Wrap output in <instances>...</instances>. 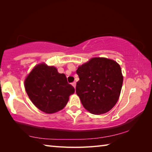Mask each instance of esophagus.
I'll use <instances>...</instances> for the list:
<instances>
[{"label":"esophagus","mask_w":152,"mask_h":152,"mask_svg":"<svg viewBox=\"0 0 152 152\" xmlns=\"http://www.w3.org/2000/svg\"><path fill=\"white\" fill-rule=\"evenodd\" d=\"M76 82H72V86L74 87V88H76Z\"/></svg>","instance_id":"obj_1"}]
</instances>
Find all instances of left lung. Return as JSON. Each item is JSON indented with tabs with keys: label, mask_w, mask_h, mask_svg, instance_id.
Segmentation results:
<instances>
[{
	"label": "left lung",
	"mask_w": 152,
	"mask_h": 152,
	"mask_svg": "<svg viewBox=\"0 0 152 152\" xmlns=\"http://www.w3.org/2000/svg\"><path fill=\"white\" fill-rule=\"evenodd\" d=\"M76 73L80 80L76 92L83 107L96 115L110 110L118 101L124 80L119 64L107 58L94 57L78 66Z\"/></svg>",
	"instance_id": "left-lung-1"
}]
</instances>
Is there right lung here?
I'll list each match as a JSON object with an SVG mask.
<instances>
[{"instance_id":"right-lung-1","label":"right lung","mask_w":152,"mask_h":152,"mask_svg":"<svg viewBox=\"0 0 152 152\" xmlns=\"http://www.w3.org/2000/svg\"><path fill=\"white\" fill-rule=\"evenodd\" d=\"M25 88L34 106L47 114L62 110L75 91L65 74L45 63L38 64L31 70L25 80Z\"/></svg>"}]
</instances>
